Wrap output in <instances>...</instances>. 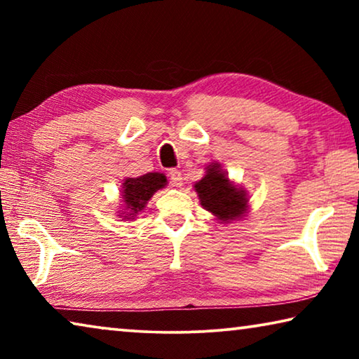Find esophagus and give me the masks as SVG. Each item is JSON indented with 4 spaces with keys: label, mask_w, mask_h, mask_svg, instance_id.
Listing matches in <instances>:
<instances>
[{
    "label": "esophagus",
    "mask_w": 359,
    "mask_h": 359,
    "mask_svg": "<svg viewBox=\"0 0 359 359\" xmlns=\"http://www.w3.org/2000/svg\"><path fill=\"white\" fill-rule=\"evenodd\" d=\"M169 179H171V184L174 187H182V184H184V179H182V172L179 169H171L169 171Z\"/></svg>",
    "instance_id": "obj_1"
}]
</instances>
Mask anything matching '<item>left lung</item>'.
Returning a JSON list of instances; mask_svg holds the SVG:
<instances>
[{
	"label": "left lung",
	"instance_id": "8db88e82",
	"mask_svg": "<svg viewBox=\"0 0 359 359\" xmlns=\"http://www.w3.org/2000/svg\"><path fill=\"white\" fill-rule=\"evenodd\" d=\"M193 188L198 193L203 208L223 224L241 220L250 209V198L245 188L236 185L217 161L205 166L204 177L198 180Z\"/></svg>",
	"mask_w": 359,
	"mask_h": 359
}]
</instances>
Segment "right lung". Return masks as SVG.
Here are the masks:
<instances>
[{
  "mask_svg": "<svg viewBox=\"0 0 359 359\" xmlns=\"http://www.w3.org/2000/svg\"><path fill=\"white\" fill-rule=\"evenodd\" d=\"M168 185V179L161 172H147L139 177H126L120 187V208L117 217L123 220H135L139 212L145 209L154 194Z\"/></svg>",
  "mask_w": 359,
  "mask_h": 359,
  "instance_id": "add662e5",
  "label": "right lung"
}]
</instances>
